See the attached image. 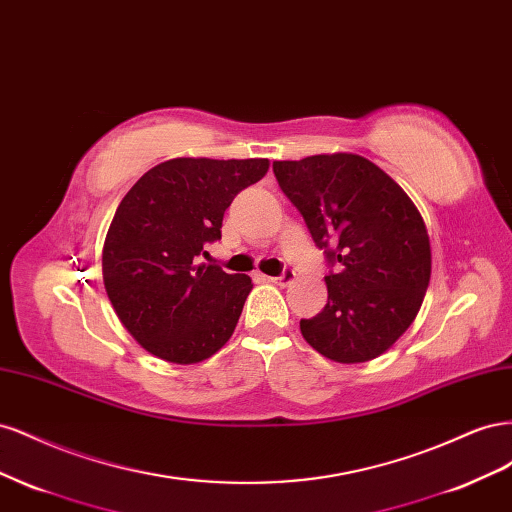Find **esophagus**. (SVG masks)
<instances>
[{
  "mask_svg": "<svg viewBox=\"0 0 512 512\" xmlns=\"http://www.w3.org/2000/svg\"><path fill=\"white\" fill-rule=\"evenodd\" d=\"M267 280L277 286H290L294 280H297V273H294L292 269H284V273L280 277H267Z\"/></svg>",
  "mask_w": 512,
  "mask_h": 512,
  "instance_id": "obj_1",
  "label": "esophagus"
}]
</instances>
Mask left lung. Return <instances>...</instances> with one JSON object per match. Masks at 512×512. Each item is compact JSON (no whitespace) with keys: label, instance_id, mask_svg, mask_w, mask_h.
Segmentation results:
<instances>
[{"label":"left lung","instance_id":"left-lung-1","mask_svg":"<svg viewBox=\"0 0 512 512\" xmlns=\"http://www.w3.org/2000/svg\"><path fill=\"white\" fill-rule=\"evenodd\" d=\"M282 192L314 243L339 269L320 314L301 320L305 342L335 363H365L408 331L431 277L427 226L410 196L356 153L273 162Z\"/></svg>","mask_w":512,"mask_h":512}]
</instances>
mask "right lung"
I'll list each match as a JSON object with an SVG mask.
<instances>
[{
  "instance_id": "obj_1",
  "label": "right lung",
  "mask_w": 512,
  "mask_h": 512,
  "mask_svg": "<svg viewBox=\"0 0 512 512\" xmlns=\"http://www.w3.org/2000/svg\"><path fill=\"white\" fill-rule=\"evenodd\" d=\"M267 170L265 158H175L123 196L104 239V288L123 327L158 359L200 363L235 331L252 280L196 258L222 237L232 198Z\"/></svg>"
}]
</instances>
